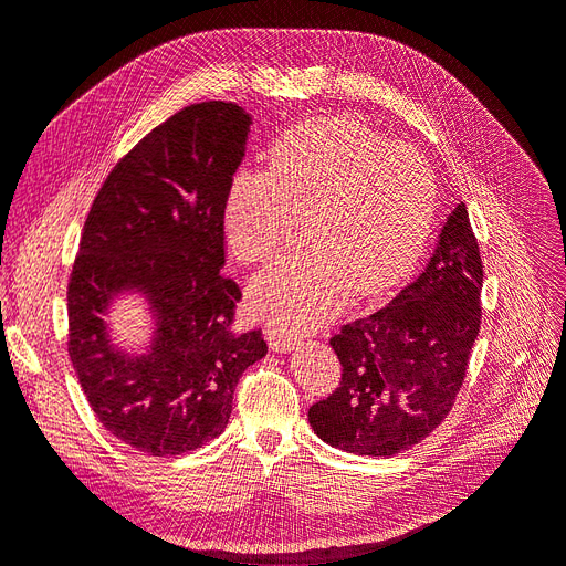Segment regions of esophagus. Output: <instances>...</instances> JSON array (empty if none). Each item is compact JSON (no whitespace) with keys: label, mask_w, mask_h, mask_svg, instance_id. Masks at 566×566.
<instances>
[{"label":"esophagus","mask_w":566,"mask_h":566,"mask_svg":"<svg viewBox=\"0 0 566 566\" xmlns=\"http://www.w3.org/2000/svg\"><path fill=\"white\" fill-rule=\"evenodd\" d=\"M266 339H269L271 349H276V352H287V349H293L295 345H300L297 335L279 328V325H266Z\"/></svg>","instance_id":"34e87169"}]
</instances>
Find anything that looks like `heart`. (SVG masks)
I'll return each mask as SVG.
<instances>
[{"label":"heart","mask_w":566,"mask_h":566,"mask_svg":"<svg viewBox=\"0 0 566 566\" xmlns=\"http://www.w3.org/2000/svg\"><path fill=\"white\" fill-rule=\"evenodd\" d=\"M434 210V169L418 148L347 117H318L283 134L266 169H238L224 235L235 260L262 264L304 219L310 248L256 273L248 297L271 323L310 328L352 287L373 295L397 283L422 252Z\"/></svg>","instance_id":"obj_1"}]
</instances>
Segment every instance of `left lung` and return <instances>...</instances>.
<instances>
[{"label": "left lung", "instance_id": "1", "mask_svg": "<svg viewBox=\"0 0 566 566\" xmlns=\"http://www.w3.org/2000/svg\"><path fill=\"white\" fill-rule=\"evenodd\" d=\"M484 264L465 202L420 276L387 306L331 337L342 378L310 408L314 432L356 455H394L447 420L482 328Z\"/></svg>", "mask_w": 566, "mask_h": 566}]
</instances>
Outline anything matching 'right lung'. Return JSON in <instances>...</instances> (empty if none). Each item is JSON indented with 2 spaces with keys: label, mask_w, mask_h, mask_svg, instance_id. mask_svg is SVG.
Listing matches in <instances>:
<instances>
[{
  "label": "right lung",
  "mask_w": 566,
  "mask_h": 566,
  "mask_svg": "<svg viewBox=\"0 0 566 566\" xmlns=\"http://www.w3.org/2000/svg\"><path fill=\"white\" fill-rule=\"evenodd\" d=\"M250 117L224 101L186 106L115 163L84 221L67 281V352L98 422L148 455H179L224 430L233 391L266 354L235 331L243 293L221 273L224 200ZM146 289L159 337L144 359L109 349L97 314Z\"/></svg>",
  "instance_id": "right-lung-1"
}]
</instances>
